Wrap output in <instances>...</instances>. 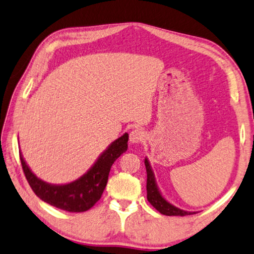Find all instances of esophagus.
I'll list each match as a JSON object with an SVG mask.
<instances>
[{
	"label": "esophagus",
	"instance_id": "34e87169",
	"mask_svg": "<svg viewBox=\"0 0 254 254\" xmlns=\"http://www.w3.org/2000/svg\"><path fill=\"white\" fill-rule=\"evenodd\" d=\"M146 139V134L144 132L140 130V128H134L130 132V142L131 143H140Z\"/></svg>",
	"mask_w": 254,
	"mask_h": 254
}]
</instances>
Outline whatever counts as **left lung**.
<instances>
[{
    "label": "left lung",
    "mask_w": 254,
    "mask_h": 254,
    "mask_svg": "<svg viewBox=\"0 0 254 254\" xmlns=\"http://www.w3.org/2000/svg\"><path fill=\"white\" fill-rule=\"evenodd\" d=\"M144 166H146L147 171V199L156 210H158L160 214L165 216H187L195 214V211L183 210V209H180L171 202H168L163 196L162 192L159 191L154 171H152L151 165L149 163L147 157L144 158Z\"/></svg>",
    "instance_id": "1"
}]
</instances>
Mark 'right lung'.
<instances>
[{
  "mask_svg": "<svg viewBox=\"0 0 254 254\" xmlns=\"http://www.w3.org/2000/svg\"><path fill=\"white\" fill-rule=\"evenodd\" d=\"M128 134L124 133L113 141L82 176L65 184H52L37 178L20 151L22 170L30 188L39 199L62 210L83 212L97 202L105 190L112 165L127 150Z\"/></svg>",
  "mask_w": 254,
  "mask_h": 254,
  "instance_id": "1",
  "label": "right lung"
}]
</instances>
